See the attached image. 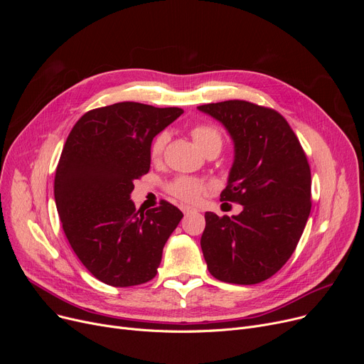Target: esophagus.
<instances>
[{
  "instance_id": "esophagus-1",
  "label": "esophagus",
  "mask_w": 364,
  "mask_h": 364,
  "mask_svg": "<svg viewBox=\"0 0 364 364\" xmlns=\"http://www.w3.org/2000/svg\"><path fill=\"white\" fill-rule=\"evenodd\" d=\"M180 209H181V211H183L184 214H188V213H196V209H195V208H192V206H188V205H181V206H180Z\"/></svg>"
}]
</instances>
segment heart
I'll use <instances>...</instances> for the list:
<instances>
[{
  "label": "heart",
  "mask_w": 364,
  "mask_h": 364,
  "mask_svg": "<svg viewBox=\"0 0 364 364\" xmlns=\"http://www.w3.org/2000/svg\"><path fill=\"white\" fill-rule=\"evenodd\" d=\"M192 137L198 147L208 153L211 150H221L223 147V137L220 131L213 125H196L192 129ZM169 140V134L166 131L158 134L150 146V156L153 159H159L165 150V146ZM203 183L192 178V177H177L168 184V192L184 202H195L200 198L203 192Z\"/></svg>",
  "instance_id": "b5f03b06"
}]
</instances>
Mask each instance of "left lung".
<instances>
[{"instance_id":"8db88e82","label":"left lung","mask_w":364,"mask_h":364,"mask_svg":"<svg viewBox=\"0 0 364 364\" xmlns=\"http://www.w3.org/2000/svg\"><path fill=\"white\" fill-rule=\"evenodd\" d=\"M223 124L235 146L221 200L243 206L239 215L205 213L200 247L215 279L255 284L291 258L311 211L307 156L286 119L245 100L198 107Z\"/></svg>"}]
</instances>
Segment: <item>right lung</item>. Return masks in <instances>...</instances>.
I'll return each instance as SVG.
<instances>
[{"mask_svg": "<svg viewBox=\"0 0 364 364\" xmlns=\"http://www.w3.org/2000/svg\"><path fill=\"white\" fill-rule=\"evenodd\" d=\"M181 113L114 103L87 112L65 143L54 178L57 213L76 257L106 284L127 288L155 277L183 218L166 200L146 213L131 200L134 180L149 172L153 139Z\"/></svg>", "mask_w": 364, "mask_h": 364, "instance_id": "obj_1", "label": "right lung"}]
</instances>
